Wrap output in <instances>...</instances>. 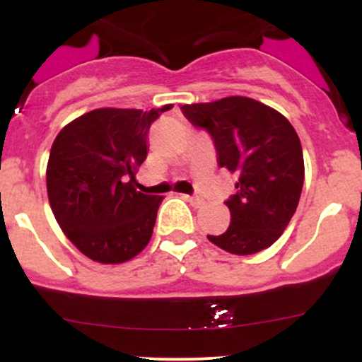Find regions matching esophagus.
Returning <instances> with one entry per match:
<instances>
[{
    "instance_id": "obj_1",
    "label": "esophagus",
    "mask_w": 362,
    "mask_h": 362,
    "mask_svg": "<svg viewBox=\"0 0 362 362\" xmlns=\"http://www.w3.org/2000/svg\"><path fill=\"white\" fill-rule=\"evenodd\" d=\"M185 201H189L190 204L195 206V207H201L202 204H204V199L199 197V195H184Z\"/></svg>"
}]
</instances>
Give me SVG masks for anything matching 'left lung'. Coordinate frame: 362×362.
Returning a JSON list of instances; mask_svg holds the SVG:
<instances>
[{"mask_svg": "<svg viewBox=\"0 0 362 362\" xmlns=\"http://www.w3.org/2000/svg\"><path fill=\"white\" fill-rule=\"evenodd\" d=\"M195 127L214 141L218 165L238 177L236 194L224 204L228 230L207 235L235 255L269 248L296 213L305 180V161L296 131L284 115L248 97H226L180 107Z\"/></svg>", "mask_w": 362, "mask_h": 362, "instance_id": "left-lung-1", "label": "left lung"}]
</instances>
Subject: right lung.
<instances>
[{
	"label": "right lung",
	"instance_id": "right-lung-1",
	"mask_svg": "<svg viewBox=\"0 0 362 362\" xmlns=\"http://www.w3.org/2000/svg\"><path fill=\"white\" fill-rule=\"evenodd\" d=\"M161 109H97L74 119L54 139L47 195L69 242L100 264L131 260L149 243L163 197L136 190L151 124Z\"/></svg>",
	"mask_w": 362,
	"mask_h": 362
}]
</instances>
